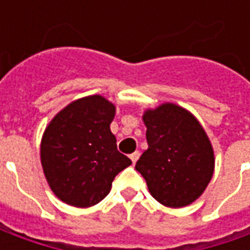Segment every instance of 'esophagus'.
Returning <instances> with one entry per match:
<instances>
[{"mask_svg":"<svg viewBox=\"0 0 250 250\" xmlns=\"http://www.w3.org/2000/svg\"><path fill=\"white\" fill-rule=\"evenodd\" d=\"M139 156H140V153H139V151H135V153H132V154H130V156H129V159L132 160V163H133V164H135V163H136V161H138V159H139Z\"/></svg>","mask_w":250,"mask_h":250,"instance_id":"1","label":"esophagus"}]
</instances>
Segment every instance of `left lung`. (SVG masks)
Masks as SVG:
<instances>
[{"label": "left lung", "instance_id": "8db88e82", "mask_svg": "<svg viewBox=\"0 0 250 250\" xmlns=\"http://www.w3.org/2000/svg\"><path fill=\"white\" fill-rule=\"evenodd\" d=\"M149 147L136 163L151 196L167 207L189 206L214 172V150L196 117L174 103L143 114Z\"/></svg>", "mask_w": 250, "mask_h": 250}]
</instances>
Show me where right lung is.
Masks as SVG:
<instances>
[{"label": "right lung", "instance_id": "add662e5", "mask_svg": "<svg viewBox=\"0 0 250 250\" xmlns=\"http://www.w3.org/2000/svg\"><path fill=\"white\" fill-rule=\"evenodd\" d=\"M115 105L100 94L69 103L44 130L40 159L54 195L73 207L97 205L115 175L132 164L110 129Z\"/></svg>", "mask_w": 250, "mask_h": 250}]
</instances>
